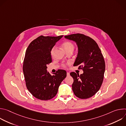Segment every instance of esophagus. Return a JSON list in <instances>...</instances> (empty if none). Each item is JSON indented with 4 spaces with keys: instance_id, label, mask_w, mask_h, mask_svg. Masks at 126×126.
Segmentation results:
<instances>
[{
    "instance_id": "34e87169",
    "label": "esophagus",
    "mask_w": 126,
    "mask_h": 126,
    "mask_svg": "<svg viewBox=\"0 0 126 126\" xmlns=\"http://www.w3.org/2000/svg\"><path fill=\"white\" fill-rule=\"evenodd\" d=\"M67 76H70V73L67 72Z\"/></svg>"
}]
</instances>
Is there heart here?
<instances>
[{"mask_svg": "<svg viewBox=\"0 0 126 126\" xmlns=\"http://www.w3.org/2000/svg\"><path fill=\"white\" fill-rule=\"evenodd\" d=\"M62 47L63 48V49H64V50L65 51V52H67V51L69 50H71L74 49V45L71 42H69V41H66L64 42L63 44H62ZM54 51H55V47H53L50 51V54L51 56H53L54 54ZM63 67H65L66 66L63 64Z\"/></svg>", "mask_w": 126, "mask_h": 126, "instance_id": "1", "label": "heart"}]
</instances>
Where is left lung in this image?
Returning <instances> with one entry per match:
<instances>
[{
    "mask_svg": "<svg viewBox=\"0 0 126 126\" xmlns=\"http://www.w3.org/2000/svg\"><path fill=\"white\" fill-rule=\"evenodd\" d=\"M65 38L75 41L78 48L74 66H78L83 73H70L74 79L72 90L76 96L88 99L94 96L102 84L105 70V63L101 51L92 38L77 33L65 36Z\"/></svg>",
    "mask_w": 126,
    "mask_h": 126,
    "instance_id": "left-lung-1",
    "label": "left lung"
}]
</instances>
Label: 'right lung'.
<instances>
[{
  "instance_id": "obj_1",
  "label": "right lung",
  "mask_w": 126,
  "mask_h": 126,
  "mask_svg": "<svg viewBox=\"0 0 126 126\" xmlns=\"http://www.w3.org/2000/svg\"><path fill=\"white\" fill-rule=\"evenodd\" d=\"M63 36H40L33 40L26 49L23 65L26 86L37 99L48 100L54 97L61 83L66 77L64 70H58L53 75L47 71V65L52 62L51 50Z\"/></svg>"
}]
</instances>
